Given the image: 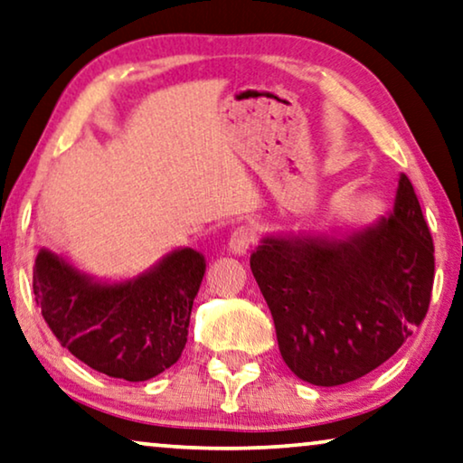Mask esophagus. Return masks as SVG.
Segmentation results:
<instances>
[{
  "instance_id": "esophagus-1",
  "label": "esophagus",
  "mask_w": 463,
  "mask_h": 463,
  "mask_svg": "<svg viewBox=\"0 0 463 463\" xmlns=\"http://www.w3.org/2000/svg\"><path fill=\"white\" fill-rule=\"evenodd\" d=\"M253 243V231L247 229V226H239L237 231H232L231 239H229V250L234 255H243L247 253Z\"/></svg>"
}]
</instances>
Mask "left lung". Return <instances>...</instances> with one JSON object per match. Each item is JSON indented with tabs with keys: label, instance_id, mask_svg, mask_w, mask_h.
I'll use <instances>...</instances> for the list:
<instances>
[{
	"label": "left lung",
	"instance_id": "left-lung-1",
	"mask_svg": "<svg viewBox=\"0 0 463 463\" xmlns=\"http://www.w3.org/2000/svg\"><path fill=\"white\" fill-rule=\"evenodd\" d=\"M295 376L357 381L384 364L429 312L434 247L410 178L392 208L355 231L270 232L250 258Z\"/></svg>",
	"mask_w": 463,
	"mask_h": 463
}]
</instances>
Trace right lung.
Here are the masks:
<instances>
[{
	"instance_id": "1",
	"label": "right lung",
	"mask_w": 463,
	"mask_h": 463,
	"mask_svg": "<svg viewBox=\"0 0 463 463\" xmlns=\"http://www.w3.org/2000/svg\"><path fill=\"white\" fill-rule=\"evenodd\" d=\"M205 258L191 247L164 253L128 279H98L43 247L33 291L61 347L89 368L128 383L149 381L178 362Z\"/></svg>"
}]
</instances>
